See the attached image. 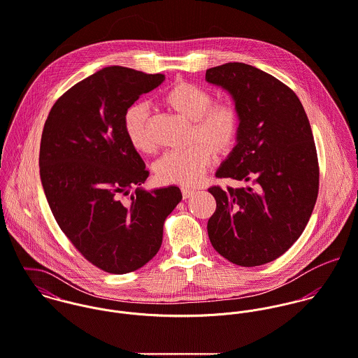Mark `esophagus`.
<instances>
[{"instance_id": "1", "label": "esophagus", "mask_w": 358, "mask_h": 358, "mask_svg": "<svg viewBox=\"0 0 358 358\" xmlns=\"http://www.w3.org/2000/svg\"><path fill=\"white\" fill-rule=\"evenodd\" d=\"M194 194H195V191H192V189H189V188H181L182 199H188V198H191Z\"/></svg>"}]
</instances>
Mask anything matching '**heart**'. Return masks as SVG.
Here are the masks:
<instances>
[{"instance_id": "1", "label": "heart", "mask_w": 358, "mask_h": 358, "mask_svg": "<svg viewBox=\"0 0 358 358\" xmlns=\"http://www.w3.org/2000/svg\"><path fill=\"white\" fill-rule=\"evenodd\" d=\"M160 102L181 117L192 122L191 145L185 150H169L153 166L160 184L195 185L215 162V155H228L239 138L241 115L231 101L215 102L213 94L191 81L178 80L162 95ZM148 110L141 103L131 105L123 119L130 145L141 152L153 150L148 130Z\"/></svg>"}]
</instances>
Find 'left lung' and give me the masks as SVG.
Listing matches in <instances>:
<instances>
[{
	"instance_id": "1",
	"label": "left lung",
	"mask_w": 358,
	"mask_h": 358,
	"mask_svg": "<svg viewBox=\"0 0 358 358\" xmlns=\"http://www.w3.org/2000/svg\"><path fill=\"white\" fill-rule=\"evenodd\" d=\"M206 80L234 98L239 138L215 173L249 187L209 188L215 212L209 239L231 263L256 267L274 262L299 239L317 202L320 167L310 122L297 95L255 66L229 62Z\"/></svg>"
}]
</instances>
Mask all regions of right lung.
<instances>
[{"instance_id": "1", "label": "right lung", "mask_w": 358, "mask_h": 358, "mask_svg": "<svg viewBox=\"0 0 358 358\" xmlns=\"http://www.w3.org/2000/svg\"><path fill=\"white\" fill-rule=\"evenodd\" d=\"M164 81L123 66L74 84L54 103L40 143L41 184L59 228L92 266L127 274L159 252L178 187L145 192L149 171L123 129L126 110ZM131 187L138 189L129 200Z\"/></svg>"}]
</instances>
